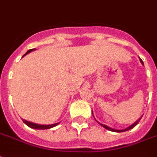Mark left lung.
<instances>
[{
    "label": "left lung",
    "instance_id": "1",
    "mask_svg": "<svg viewBox=\"0 0 157 157\" xmlns=\"http://www.w3.org/2000/svg\"><path fill=\"white\" fill-rule=\"evenodd\" d=\"M140 61H141V63H142V64H143V62H142V60L140 59ZM141 118H142V117H141V118H140L139 119H137V121L135 122L134 124H132V125H131V126H130V127H128V128L124 129V130H115V129H113V128H109V127L106 126V125H105V124H100V123H99V124H100V125H101V126H102V127H104L105 128L107 129V130H109V131H112V132H125V131H127V130H129V129H131V128H134V127L136 126V125H137V124H138V123H139V121H140V120H141Z\"/></svg>",
    "mask_w": 157,
    "mask_h": 157
}]
</instances>
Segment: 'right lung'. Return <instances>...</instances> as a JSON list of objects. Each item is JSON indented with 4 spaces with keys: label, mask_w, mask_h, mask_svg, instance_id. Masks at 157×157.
<instances>
[{
    "label": "right lung",
    "mask_w": 157,
    "mask_h": 157,
    "mask_svg": "<svg viewBox=\"0 0 157 157\" xmlns=\"http://www.w3.org/2000/svg\"><path fill=\"white\" fill-rule=\"evenodd\" d=\"M33 49H29L28 52H26L25 54L24 55V56H25L26 54H28L29 52H30L31 51H33ZM23 56V57H24ZM23 122L25 123V124L29 126V128H34V129H48V128H53V127L57 126V124H59V123H57V124H52V125H39V124H33V123H30V122H28L26 121V120H24L23 119Z\"/></svg>",
    "instance_id": "1"
}]
</instances>
